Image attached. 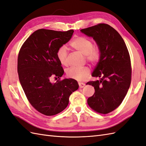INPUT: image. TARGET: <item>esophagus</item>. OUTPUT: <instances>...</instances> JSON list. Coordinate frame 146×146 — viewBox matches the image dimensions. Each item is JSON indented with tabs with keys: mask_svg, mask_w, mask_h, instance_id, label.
<instances>
[{
	"mask_svg": "<svg viewBox=\"0 0 146 146\" xmlns=\"http://www.w3.org/2000/svg\"><path fill=\"white\" fill-rule=\"evenodd\" d=\"M79 88H83L85 85V84H84V83H82V82H79Z\"/></svg>",
	"mask_w": 146,
	"mask_h": 146,
	"instance_id": "34e87169",
	"label": "esophagus"
}]
</instances>
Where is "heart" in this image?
Returning a JSON list of instances; mask_svg holds the SVG:
<instances>
[{"instance_id": "b5f03b06", "label": "heart", "mask_w": 146, "mask_h": 146, "mask_svg": "<svg viewBox=\"0 0 146 146\" xmlns=\"http://www.w3.org/2000/svg\"><path fill=\"white\" fill-rule=\"evenodd\" d=\"M70 46L85 55L87 61L95 65L100 58V49L97 45H94L90 38L85 36H77L70 42ZM59 62L62 66L67 65V51L65 46H61L56 52ZM67 76L79 81L85 80L90 75V69L87 66L82 67H70L66 70Z\"/></svg>"}]
</instances>
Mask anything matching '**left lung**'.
I'll return each mask as SVG.
<instances>
[{
    "mask_svg": "<svg viewBox=\"0 0 146 146\" xmlns=\"http://www.w3.org/2000/svg\"><path fill=\"white\" fill-rule=\"evenodd\" d=\"M80 31L94 38L101 52L92 75L101 79L87 83L95 88L93 96L87 99L88 105L95 112L107 114L121 105L130 87L129 52L118 32L108 24L99 23Z\"/></svg>",
    "mask_w": 146,
    "mask_h": 146,
    "instance_id": "obj_1",
    "label": "left lung"
}]
</instances>
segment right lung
<instances>
[{
  "instance_id": "obj_1",
  "label": "right lung",
  "mask_w": 146,
  "mask_h": 146,
  "mask_svg": "<svg viewBox=\"0 0 146 146\" xmlns=\"http://www.w3.org/2000/svg\"><path fill=\"white\" fill-rule=\"evenodd\" d=\"M73 33V30H38L19 51L20 82L30 104L41 114L52 116L62 111L68 105L70 95L79 88L75 79H60L64 71L56 56L58 48L70 40ZM53 76L59 79L55 83L50 82Z\"/></svg>"
}]
</instances>
